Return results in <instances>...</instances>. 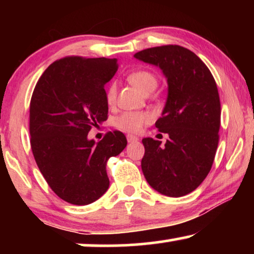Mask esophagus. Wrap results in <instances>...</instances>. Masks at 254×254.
Masks as SVG:
<instances>
[{"instance_id":"obj_1","label":"esophagus","mask_w":254,"mask_h":254,"mask_svg":"<svg viewBox=\"0 0 254 254\" xmlns=\"http://www.w3.org/2000/svg\"><path fill=\"white\" fill-rule=\"evenodd\" d=\"M127 141L129 142V143H134V142L138 141V137L134 136V135H127Z\"/></svg>"}]
</instances>
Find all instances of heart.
Instances as JSON below:
<instances>
[{
  "label": "heart",
  "mask_w": 254,
  "mask_h": 254,
  "mask_svg": "<svg viewBox=\"0 0 254 254\" xmlns=\"http://www.w3.org/2000/svg\"><path fill=\"white\" fill-rule=\"evenodd\" d=\"M129 82L142 93L148 90H155L157 86V78L151 72L140 70L135 71L129 75ZM117 86L116 84H111L106 91V102L112 104L116 99ZM152 117L149 113L144 112H125L120 117L117 118L116 127L120 130L127 131V133H137L141 130L144 124L151 121Z\"/></svg>",
  "instance_id": "obj_1"
}]
</instances>
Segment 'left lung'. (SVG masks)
Wrapping results in <instances>:
<instances>
[{
    "mask_svg": "<svg viewBox=\"0 0 254 254\" xmlns=\"http://www.w3.org/2000/svg\"><path fill=\"white\" fill-rule=\"evenodd\" d=\"M134 58L161 69L168 82V97L155 126L169 140H142L141 168L155 190L179 197L203 182L218 144L221 104L217 85L200 58L178 45L152 47Z\"/></svg>",
    "mask_w": 254,
    "mask_h": 254,
    "instance_id": "8db88e82",
    "label": "left lung"
}]
</instances>
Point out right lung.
Instances as JSON below:
<instances>
[{
    "instance_id": "obj_1",
    "label": "right lung",
    "mask_w": 254,
    "mask_h": 254,
    "mask_svg": "<svg viewBox=\"0 0 254 254\" xmlns=\"http://www.w3.org/2000/svg\"><path fill=\"white\" fill-rule=\"evenodd\" d=\"M117 70V59H61L44 71L31 98V148L38 168L53 192L76 206L95 202L109 190L107 161L127 145L119 130L99 142L88 138L91 127L107 119L104 86Z\"/></svg>"
}]
</instances>
